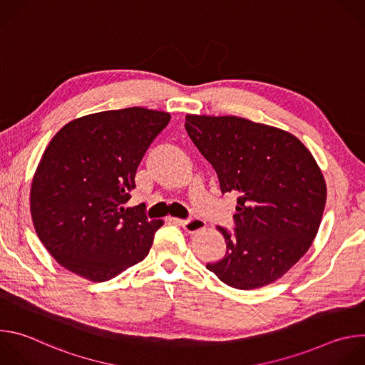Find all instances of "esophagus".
Wrapping results in <instances>:
<instances>
[{
  "label": "esophagus",
  "mask_w": 365,
  "mask_h": 365,
  "mask_svg": "<svg viewBox=\"0 0 365 365\" xmlns=\"http://www.w3.org/2000/svg\"><path fill=\"white\" fill-rule=\"evenodd\" d=\"M179 225H182L185 228V231H187L189 234H195L197 231L205 230L206 224L199 220V218H190V220H175Z\"/></svg>",
  "instance_id": "34e87169"
}]
</instances>
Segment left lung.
Here are the masks:
<instances>
[{"label": "left lung", "mask_w": 365, "mask_h": 365, "mask_svg": "<svg viewBox=\"0 0 365 365\" xmlns=\"http://www.w3.org/2000/svg\"><path fill=\"white\" fill-rule=\"evenodd\" d=\"M185 128L235 193V231L217 227L227 242L207 263L225 284L251 290L286 274L314 242L327 203V183L312 153L293 134L245 118L186 115Z\"/></svg>", "instance_id": "left-lung-1"}]
</instances>
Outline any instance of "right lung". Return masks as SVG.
Instances as JSON below:
<instances>
[{"instance_id": "obj_1", "label": "right lung", "mask_w": 365, "mask_h": 365, "mask_svg": "<svg viewBox=\"0 0 365 365\" xmlns=\"http://www.w3.org/2000/svg\"><path fill=\"white\" fill-rule=\"evenodd\" d=\"M169 121V113L131 107L76 118L51 138L33 176L30 212L38 240L66 270L107 282L147 257L163 221H148L143 203L121 205Z\"/></svg>"}]
</instances>
